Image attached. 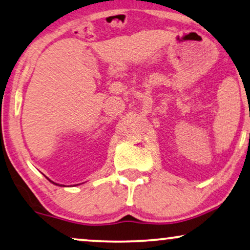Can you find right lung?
Listing matches in <instances>:
<instances>
[{"label":"right lung","instance_id":"add662e5","mask_svg":"<svg viewBox=\"0 0 250 250\" xmlns=\"http://www.w3.org/2000/svg\"><path fill=\"white\" fill-rule=\"evenodd\" d=\"M51 182H52V181H51ZM52 183H53V182H52ZM57 186H58V184H57Z\"/></svg>","mask_w":250,"mask_h":250}]
</instances>
